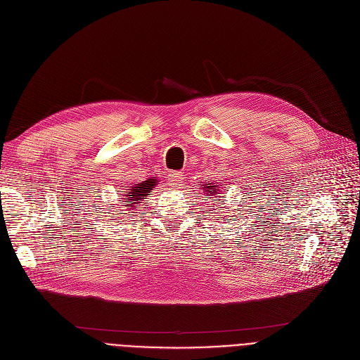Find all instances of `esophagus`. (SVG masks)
<instances>
[{
  "label": "esophagus",
  "mask_w": 360,
  "mask_h": 360,
  "mask_svg": "<svg viewBox=\"0 0 360 360\" xmlns=\"http://www.w3.org/2000/svg\"><path fill=\"white\" fill-rule=\"evenodd\" d=\"M169 185L170 186H179L184 181V174L182 172H174L172 175H169Z\"/></svg>",
  "instance_id": "obj_1"
}]
</instances>
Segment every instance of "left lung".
Here are the masks:
<instances>
[{
    "label": "left lung",
    "instance_id": "left-lung-1",
    "mask_svg": "<svg viewBox=\"0 0 360 360\" xmlns=\"http://www.w3.org/2000/svg\"><path fill=\"white\" fill-rule=\"evenodd\" d=\"M204 188H205V191H207V194H209V195H214V194L217 193V186H216V185L205 184ZM205 198H207V197H205Z\"/></svg>",
    "mask_w": 360,
    "mask_h": 360
}]
</instances>
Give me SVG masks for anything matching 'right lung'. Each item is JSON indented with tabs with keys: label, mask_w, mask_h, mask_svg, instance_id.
Segmentation results:
<instances>
[{
	"label": "right lung",
	"mask_w": 360,
	"mask_h": 360,
	"mask_svg": "<svg viewBox=\"0 0 360 360\" xmlns=\"http://www.w3.org/2000/svg\"><path fill=\"white\" fill-rule=\"evenodd\" d=\"M158 184L156 179H147V181H143L140 184H134L127 188V191H121V195L122 198L120 200V202H122L120 207V213L118 214H127V213H122V212H128L131 213V210H136L139 202H141V200L147 195H150L151 193V188H153L155 185Z\"/></svg>",
	"instance_id": "right-lung-1"
}]
</instances>
